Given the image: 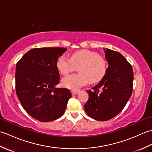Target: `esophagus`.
I'll list each match as a JSON object with an SVG mask.
<instances>
[{
  "instance_id": "34e87169",
  "label": "esophagus",
  "mask_w": 152,
  "mask_h": 152,
  "mask_svg": "<svg viewBox=\"0 0 152 152\" xmlns=\"http://www.w3.org/2000/svg\"><path fill=\"white\" fill-rule=\"evenodd\" d=\"M79 92H80V90H72V91H71V93H72V94L73 95L78 94Z\"/></svg>"
}]
</instances>
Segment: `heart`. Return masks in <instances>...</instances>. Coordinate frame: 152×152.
<instances>
[{"label":"heart","instance_id":"heart-1","mask_svg":"<svg viewBox=\"0 0 152 152\" xmlns=\"http://www.w3.org/2000/svg\"><path fill=\"white\" fill-rule=\"evenodd\" d=\"M78 66V74H72L63 80V85L67 88L76 89L89 81H100L106 72V62L104 58L89 50H82L73 53L70 59L62 56L59 57L57 67L63 75H67Z\"/></svg>","mask_w":152,"mask_h":152}]
</instances>
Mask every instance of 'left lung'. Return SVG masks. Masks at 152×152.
<instances>
[{
    "mask_svg": "<svg viewBox=\"0 0 152 152\" xmlns=\"http://www.w3.org/2000/svg\"><path fill=\"white\" fill-rule=\"evenodd\" d=\"M108 66L97 85L88 90L89 99L84 106L86 114L98 121H107L122 111L133 91V70L122 55L104 49Z\"/></svg>",
    "mask_w": 152,
    "mask_h": 152,
    "instance_id": "8db88e82",
    "label": "left lung"
}]
</instances>
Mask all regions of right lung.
Segmentation results:
<instances>
[{"label": "right lung", "mask_w": 152, "mask_h": 152, "mask_svg": "<svg viewBox=\"0 0 152 152\" xmlns=\"http://www.w3.org/2000/svg\"><path fill=\"white\" fill-rule=\"evenodd\" d=\"M66 50L64 48H34L16 64V94L25 110L40 121L60 118L72 96L69 89L56 88L60 79L57 59Z\"/></svg>", "instance_id": "add662e5"}]
</instances>
